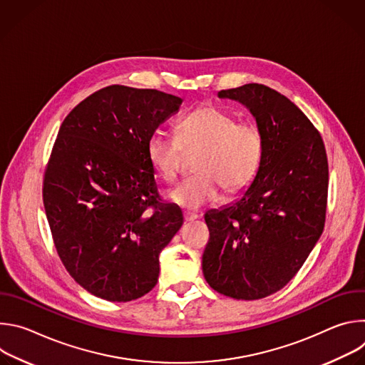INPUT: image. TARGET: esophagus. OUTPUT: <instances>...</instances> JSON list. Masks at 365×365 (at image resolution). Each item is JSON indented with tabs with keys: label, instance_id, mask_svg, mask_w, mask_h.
Wrapping results in <instances>:
<instances>
[{
	"label": "esophagus",
	"instance_id": "1",
	"mask_svg": "<svg viewBox=\"0 0 365 365\" xmlns=\"http://www.w3.org/2000/svg\"><path fill=\"white\" fill-rule=\"evenodd\" d=\"M185 221L186 222H190V221H195V220H197V214H190V212H185Z\"/></svg>",
	"mask_w": 365,
	"mask_h": 365
}]
</instances>
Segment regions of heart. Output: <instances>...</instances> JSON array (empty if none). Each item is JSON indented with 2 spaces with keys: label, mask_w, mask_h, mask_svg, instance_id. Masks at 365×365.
I'll return each instance as SVG.
<instances>
[{
  "label": "heart",
  "mask_w": 365,
  "mask_h": 365,
  "mask_svg": "<svg viewBox=\"0 0 365 365\" xmlns=\"http://www.w3.org/2000/svg\"><path fill=\"white\" fill-rule=\"evenodd\" d=\"M147 159L163 180L176 182L185 151L200 150L195 160L196 176L185 180L169 197L187 211L215 202L222 192L235 195L255 179L264 154V140L254 123L237 118L214 106L200 107L176 125V137L153 133L147 140Z\"/></svg>",
  "instance_id": "heart-1"
}]
</instances>
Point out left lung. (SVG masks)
I'll return each instance as SVG.
<instances>
[{"instance_id":"left-lung-1","label":"left lung","mask_w":365,"mask_h":365,"mask_svg":"<svg viewBox=\"0 0 365 365\" xmlns=\"http://www.w3.org/2000/svg\"><path fill=\"white\" fill-rule=\"evenodd\" d=\"M251 111L264 154L247 192L205 214L203 276L214 290L255 300L283 289L318 242L327 218L328 158L315 125L280 92L247 83L218 92Z\"/></svg>"}]
</instances>
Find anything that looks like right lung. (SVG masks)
Instances as JSON below:
<instances>
[{"label":"right lung","instance_id":"add662e5","mask_svg":"<svg viewBox=\"0 0 365 365\" xmlns=\"http://www.w3.org/2000/svg\"><path fill=\"white\" fill-rule=\"evenodd\" d=\"M182 99L158 89L102 88L69 113L50 153L43 203L56 251L85 290L110 302L148 293L159 254L183 224L162 200L147 140Z\"/></svg>","mask_w":365,"mask_h":365}]
</instances>
